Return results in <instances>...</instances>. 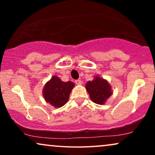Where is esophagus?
Masks as SVG:
<instances>
[{
    "mask_svg": "<svg viewBox=\"0 0 155 155\" xmlns=\"http://www.w3.org/2000/svg\"><path fill=\"white\" fill-rule=\"evenodd\" d=\"M75 82L76 84H78V85H80V84H81V80H76Z\"/></svg>",
    "mask_w": 155,
    "mask_h": 155,
    "instance_id": "obj_1",
    "label": "esophagus"
}]
</instances>
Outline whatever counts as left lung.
<instances>
[{
  "instance_id": "8db88e82",
  "label": "left lung",
  "mask_w": 155,
  "mask_h": 155,
  "mask_svg": "<svg viewBox=\"0 0 155 155\" xmlns=\"http://www.w3.org/2000/svg\"><path fill=\"white\" fill-rule=\"evenodd\" d=\"M86 90L93 102L104 104L112 94L111 87L107 80L96 76L94 80L86 84Z\"/></svg>"
}]
</instances>
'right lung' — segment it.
Wrapping results in <instances>:
<instances>
[{
    "instance_id": "right-lung-1",
    "label": "right lung",
    "mask_w": 155,
    "mask_h": 155,
    "mask_svg": "<svg viewBox=\"0 0 155 155\" xmlns=\"http://www.w3.org/2000/svg\"><path fill=\"white\" fill-rule=\"evenodd\" d=\"M74 85L73 82H63L58 77L54 76L44 86L43 90L44 99L55 107H63L68 100Z\"/></svg>"
}]
</instances>
